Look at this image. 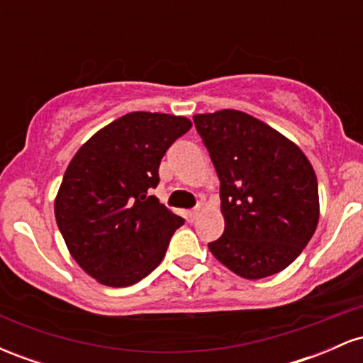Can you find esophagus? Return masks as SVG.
I'll use <instances>...</instances> for the list:
<instances>
[{"mask_svg": "<svg viewBox=\"0 0 363 363\" xmlns=\"http://www.w3.org/2000/svg\"><path fill=\"white\" fill-rule=\"evenodd\" d=\"M201 215V208H194V210H191V211H187V220H191V222H193V220H196L198 218V216Z\"/></svg>", "mask_w": 363, "mask_h": 363, "instance_id": "1", "label": "esophagus"}]
</instances>
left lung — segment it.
I'll list each match as a JSON object with an SVG mask.
<instances>
[{
  "label": "left lung",
  "instance_id": "obj_1",
  "mask_svg": "<svg viewBox=\"0 0 363 363\" xmlns=\"http://www.w3.org/2000/svg\"><path fill=\"white\" fill-rule=\"evenodd\" d=\"M220 179L225 230L208 244L245 280L280 273L309 244L319 222L318 179L294 141L245 112L196 114Z\"/></svg>",
  "mask_w": 363,
  "mask_h": 363
}]
</instances>
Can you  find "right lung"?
Masks as SVG:
<instances>
[{"label": "right lung", "instance_id": "1", "mask_svg": "<svg viewBox=\"0 0 363 363\" xmlns=\"http://www.w3.org/2000/svg\"><path fill=\"white\" fill-rule=\"evenodd\" d=\"M182 116L129 112L83 143L66 169L54 215L73 259L107 286L143 280L184 223L150 189L170 145L191 129Z\"/></svg>", "mask_w": 363, "mask_h": 363}]
</instances>
